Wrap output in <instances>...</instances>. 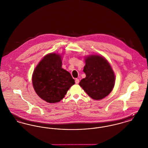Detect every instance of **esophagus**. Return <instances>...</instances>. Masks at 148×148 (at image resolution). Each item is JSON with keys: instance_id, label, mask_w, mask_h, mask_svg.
Returning <instances> with one entry per match:
<instances>
[{"instance_id": "esophagus-1", "label": "esophagus", "mask_w": 148, "mask_h": 148, "mask_svg": "<svg viewBox=\"0 0 148 148\" xmlns=\"http://www.w3.org/2000/svg\"><path fill=\"white\" fill-rule=\"evenodd\" d=\"M75 84H79V80L78 79H75Z\"/></svg>"}]
</instances>
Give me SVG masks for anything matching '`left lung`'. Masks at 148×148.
<instances>
[{"instance_id":"obj_1","label":"left lung","mask_w":148,"mask_h":148,"mask_svg":"<svg viewBox=\"0 0 148 148\" xmlns=\"http://www.w3.org/2000/svg\"><path fill=\"white\" fill-rule=\"evenodd\" d=\"M84 72L86 77L79 85L91 98L99 100L113 90L115 76L110 64L104 56L92 54L84 58Z\"/></svg>"}]
</instances>
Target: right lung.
<instances>
[{
    "mask_svg": "<svg viewBox=\"0 0 148 148\" xmlns=\"http://www.w3.org/2000/svg\"><path fill=\"white\" fill-rule=\"evenodd\" d=\"M62 56L51 53L43 57L32 75V84L40 98L49 103L62 100L75 80L63 69Z\"/></svg>",
    "mask_w": 148,
    "mask_h": 148,
    "instance_id": "add662e5",
    "label": "right lung"
}]
</instances>
